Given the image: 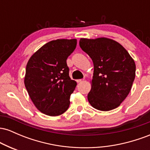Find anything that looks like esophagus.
Returning a JSON list of instances; mask_svg holds the SVG:
<instances>
[{
  "label": "esophagus",
  "mask_w": 150,
  "mask_h": 150,
  "mask_svg": "<svg viewBox=\"0 0 150 150\" xmlns=\"http://www.w3.org/2000/svg\"><path fill=\"white\" fill-rule=\"evenodd\" d=\"M83 81H84V79H80V80H77V82H78V83H80V82H83Z\"/></svg>",
  "instance_id": "esophagus-1"
}]
</instances>
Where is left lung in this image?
I'll return each mask as SVG.
<instances>
[{"label": "left lung", "instance_id": "left-lung-1", "mask_svg": "<svg viewBox=\"0 0 150 150\" xmlns=\"http://www.w3.org/2000/svg\"><path fill=\"white\" fill-rule=\"evenodd\" d=\"M80 46L94 64L92 88L87 95L89 104L103 111L119 106L135 80L134 60L123 46L108 38L80 39Z\"/></svg>", "mask_w": 150, "mask_h": 150}]
</instances>
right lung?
<instances>
[{"mask_svg":"<svg viewBox=\"0 0 150 150\" xmlns=\"http://www.w3.org/2000/svg\"><path fill=\"white\" fill-rule=\"evenodd\" d=\"M76 46L75 39L51 41L27 63L25 87L36 107L44 114L59 116L69 107L77 82L70 79L66 60Z\"/></svg>","mask_w":150,"mask_h":150,"instance_id":"1","label":"right lung"}]
</instances>
